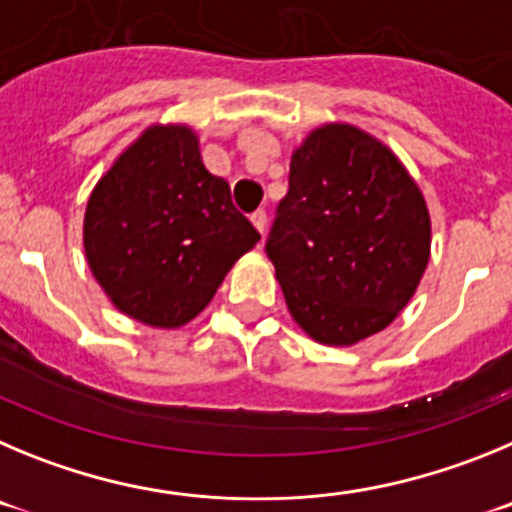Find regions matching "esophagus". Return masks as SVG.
Returning a JSON list of instances; mask_svg holds the SVG:
<instances>
[{
  "mask_svg": "<svg viewBox=\"0 0 512 512\" xmlns=\"http://www.w3.org/2000/svg\"><path fill=\"white\" fill-rule=\"evenodd\" d=\"M250 219H252V224H255V227L260 229L262 237H265V232H267V211L265 209H257L255 214L250 216Z\"/></svg>",
  "mask_w": 512,
  "mask_h": 512,
  "instance_id": "esophagus-1",
  "label": "esophagus"
}]
</instances>
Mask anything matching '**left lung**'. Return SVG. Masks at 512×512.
I'll return each instance as SVG.
<instances>
[{"mask_svg": "<svg viewBox=\"0 0 512 512\" xmlns=\"http://www.w3.org/2000/svg\"><path fill=\"white\" fill-rule=\"evenodd\" d=\"M265 252L293 321L316 342L349 347L413 298L431 216L388 145L354 124H324L293 150Z\"/></svg>", "mask_w": 512, "mask_h": 512, "instance_id": "left-lung-1", "label": "left lung"}]
</instances>
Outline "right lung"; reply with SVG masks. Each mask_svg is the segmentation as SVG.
Returning <instances> with one entry per match:
<instances>
[{"instance_id":"add662e5","label":"right lung","mask_w":512,"mask_h":512,"mask_svg":"<svg viewBox=\"0 0 512 512\" xmlns=\"http://www.w3.org/2000/svg\"><path fill=\"white\" fill-rule=\"evenodd\" d=\"M257 239L186 124L147 127L86 204L84 250L96 283L119 311L158 329L196 319Z\"/></svg>"}]
</instances>
